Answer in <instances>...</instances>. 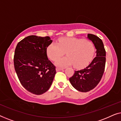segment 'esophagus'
Returning a JSON list of instances; mask_svg holds the SVG:
<instances>
[{
	"label": "esophagus",
	"mask_w": 121,
	"mask_h": 121,
	"mask_svg": "<svg viewBox=\"0 0 121 121\" xmlns=\"http://www.w3.org/2000/svg\"><path fill=\"white\" fill-rule=\"evenodd\" d=\"M63 68H58V67H57L56 68V70L57 71H60V70H63Z\"/></svg>",
	"instance_id": "esophagus-1"
}]
</instances>
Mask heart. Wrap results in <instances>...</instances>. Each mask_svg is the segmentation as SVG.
<instances>
[{
    "label": "heart",
    "instance_id": "obj_1",
    "mask_svg": "<svg viewBox=\"0 0 121 121\" xmlns=\"http://www.w3.org/2000/svg\"><path fill=\"white\" fill-rule=\"evenodd\" d=\"M95 51V46L92 42L77 38H62L57 43H52L47 48L48 57L53 61L66 52L67 56L56 62V65L62 68L73 64L77 68L85 67L92 60Z\"/></svg>",
    "mask_w": 121,
    "mask_h": 121
}]
</instances>
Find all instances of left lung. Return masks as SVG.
I'll use <instances>...</instances> for the list:
<instances>
[{
	"mask_svg": "<svg viewBox=\"0 0 121 121\" xmlns=\"http://www.w3.org/2000/svg\"><path fill=\"white\" fill-rule=\"evenodd\" d=\"M87 37L94 44L96 56L88 66L75 71L73 75L69 78L74 88L84 92L92 90L99 83L105 71L106 63V51L102 41L92 34H88Z\"/></svg>",
	"mask_w": 121,
	"mask_h": 121,
	"instance_id": "left-lung-1",
	"label": "left lung"
}]
</instances>
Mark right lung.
<instances>
[{
	"instance_id": "add662e5",
	"label": "right lung",
	"mask_w": 121,
	"mask_h": 121,
	"mask_svg": "<svg viewBox=\"0 0 121 121\" xmlns=\"http://www.w3.org/2000/svg\"><path fill=\"white\" fill-rule=\"evenodd\" d=\"M52 42L49 36L31 35L20 41L15 50L14 68L20 82L35 95L48 90L56 73L47 55V48Z\"/></svg>"
}]
</instances>
